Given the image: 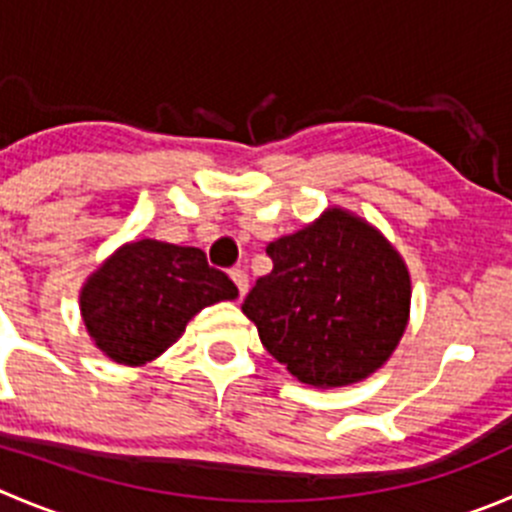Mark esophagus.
<instances>
[{"mask_svg": "<svg viewBox=\"0 0 512 512\" xmlns=\"http://www.w3.org/2000/svg\"><path fill=\"white\" fill-rule=\"evenodd\" d=\"M231 279H233V284H236L238 296L243 299V296H246V291H248V274L243 269H233Z\"/></svg>", "mask_w": 512, "mask_h": 512, "instance_id": "esophagus-1", "label": "esophagus"}]
</instances>
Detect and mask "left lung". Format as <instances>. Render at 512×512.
<instances>
[{
    "mask_svg": "<svg viewBox=\"0 0 512 512\" xmlns=\"http://www.w3.org/2000/svg\"><path fill=\"white\" fill-rule=\"evenodd\" d=\"M266 253L274 271L241 311L301 384L347 387L392 357L410 321L412 281L377 226L332 206Z\"/></svg>",
    "mask_w": 512,
    "mask_h": 512,
    "instance_id": "1",
    "label": "left lung"
}]
</instances>
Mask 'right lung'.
<instances>
[{"mask_svg": "<svg viewBox=\"0 0 512 512\" xmlns=\"http://www.w3.org/2000/svg\"><path fill=\"white\" fill-rule=\"evenodd\" d=\"M236 284L193 246L140 238L110 253L82 284L80 314L113 362L145 367L173 347L206 306L233 301Z\"/></svg>", "mask_w": 512, "mask_h": 512, "instance_id": "right-lung-1", "label": "right lung"}]
</instances>
